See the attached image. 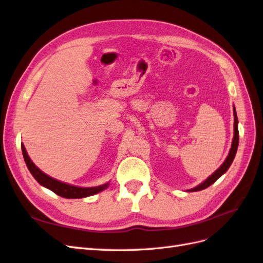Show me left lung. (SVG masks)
Returning <instances> with one entry per match:
<instances>
[{
  "mask_svg": "<svg viewBox=\"0 0 263 263\" xmlns=\"http://www.w3.org/2000/svg\"><path fill=\"white\" fill-rule=\"evenodd\" d=\"M234 117H235V122H234V139H232V143H231V148L229 151V154L227 156V159L224 160V162L220 165V167L217 170L216 172L209 176L206 181L202 182L201 184H199L198 186L194 187V189L190 190V192H198L201 190H205L207 187L211 186L212 184H214L217 179H218L222 174H224L227 172V170L230 167V165L234 161L236 153H237V148H238V143H239V131H238V118H237V114H236V109L234 107Z\"/></svg>",
  "mask_w": 263,
  "mask_h": 263,
  "instance_id": "left-lung-1",
  "label": "left lung"
}]
</instances>
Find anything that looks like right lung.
Listing matches in <instances>:
<instances>
[{"mask_svg":"<svg viewBox=\"0 0 263 263\" xmlns=\"http://www.w3.org/2000/svg\"><path fill=\"white\" fill-rule=\"evenodd\" d=\"M22 152H23L26 166L36 181L39 182L42 186L46 187V189L52 191L55 194L59 195V196H62L64 198L73 199V198L88 197V196H91V195L98 194L99 192H102L109 186V183H107V184L96 186V187H78V186H72L70 184L59 182L57 179L43 173V172L36 166V165L32 162V160L29 159V156L25 149V146L23 144H22Z\"/></svg>","mask_w":263,"mask_h":263,"instance_id":"right-lung-1","label":"right lung"}]
</instances>
